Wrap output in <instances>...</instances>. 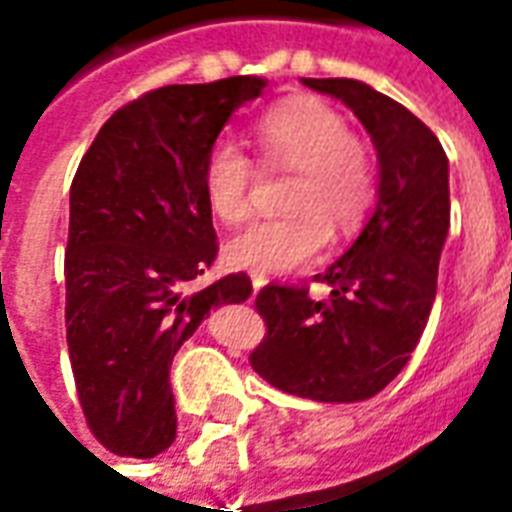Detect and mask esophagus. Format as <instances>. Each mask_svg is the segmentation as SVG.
<instances>
[{"label": "esophagus", "mask_w": 512, "mask_h": 512, "mask_svg": "<svg viewBox=\"0 0 512 512\" xmlns=\"http://www.w3.org/2000/svg\"><path fill=\"white\" fill-rule=\"evenodd\" d=\"M249 279H252V288H255V293L268 282V279L263 277V274H257V271H252V274H249Z\"/></svg>", "instance_id": "esophagus-1"}]
</instances>
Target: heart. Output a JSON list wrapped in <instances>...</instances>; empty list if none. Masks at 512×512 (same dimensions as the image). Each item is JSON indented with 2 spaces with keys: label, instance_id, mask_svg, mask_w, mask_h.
<instances>
[{
  "label": "heart",
  "instance_id": "heart-1",
  "mask_svg": "<svg viewBox=\"0 0 512 512\" xmlns=\"http://www.w3.org/2000/svg\"><path fill=\"white\" fill-rule=\"evenodd\" d=\"M255 136L268 164L296 169L285 202L296 216L249 224L227 244V257L260 274H288L323 255L329 224L348 233L365 219L376 197V167L343 112L318 98H290L268 109ZM252 180L255 167L238 142L219 139L208 150L202 194L216 222H244Z\"/></svg>",
  "mask_w": 512,
  "mask_h": 512
}]
</instances>
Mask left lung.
<instances>
[{
  "mask_svg": "<svg viewBox=\"0 0 512 512\" xmlns=\"http://www.w3.org/2000/svg\"><path fill=\"white\" fill-rule=\"evenodd\" d=\"M343 101L378 153V200L351 249L318 274L326 301L307 288L266 285L255 307L268 332L249 362L288 395L356 403L378 395L408 365L436 299L450 230V161L406 106L356 79H301Z\"/></svg>",
  "mask_w": 512,
  "mask_h": 512,
  "instance_id": "8db88e82",
  "label": "left lung"
}]
</instances>
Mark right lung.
<instances>
[{
    "mask_svg": "<svg viewBox=\"0 0 512 512\" xmlns=\"http://www.w3.org/2000/svg\"><path fill=\"white\" fill-rule=\"evenodd\" d=\"M266 79L167 84L109 117L71 186L65 326L87 425L106 450L153 458L175 441L169 367L222 304L252 296L246 274L189 290L219 244L202 164Z\"/></svg>",
    "mask_w": 512,
    "mask_h": 512,
    "instance_id": "add662e5",
    "label": "right lung"
}]
</instances>
